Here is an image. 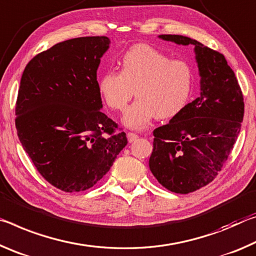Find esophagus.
Instances as JSON below:
<instances>
[{"label": "esophagus", "instance_id": "obj_1", "mask_svg": "<svg viewBox=\"0 0 256 256\" xmlns=\"http://www.w3.org/2000/svg\"><path fill=\"white\" fill-rule=\"evenodd\" d=\"M127 138H128L129 143H132V142H135L137 140L138 136L136 135V134H134V132H128L127 134Z\"/></svg>", "mask_w": 256, "mask_h": 256}]
</instances>
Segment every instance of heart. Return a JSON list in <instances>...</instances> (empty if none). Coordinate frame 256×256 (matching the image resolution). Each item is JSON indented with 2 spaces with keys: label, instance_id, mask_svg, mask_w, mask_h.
<instances>
[{
  "label": "heart",
  "instance_id": "obj_1",
  "mask_svg": "<svg viewBox=\"0 0 256 256\" xmlns=\"http://www.w3.org/2000/svg\"><path fill=\"white\" fill-rule=\"evenodd\" d=\"M121 71L106 70L98 79V90L113 110L126 111L122 122L144 129L156 116L166 119L182 110L190 100L194 71L185 60H171L148 44H137L121 58Z\"/></svg>",
  "mask_w": 256,
  "mask_h": 256
}]
</instances>
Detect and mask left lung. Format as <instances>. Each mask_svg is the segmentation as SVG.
<instances>
[{"mask_svg": "<svg viewBox=\"0 0 256 256\" xmlns=\"http://www.w3.org/2000/svg\"><path fill=\"white\" fill-rule=\"evenodd\" d=\"M158 38L194 45L200 96L169 124L153 132L148 166L163 187L188 194L206 186L232 153L244 116V98L234 72L222 54L182 35Z\"/></svg>", "mask_w": 256, "mask_h": 256, "instance_id": "obj_1", "label": "left lung"}]
</instances>
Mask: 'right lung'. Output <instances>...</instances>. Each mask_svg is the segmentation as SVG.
<instances>
[{
	"label": "right lung",
	"mask_w": 256,
	"mask_h": 256,
	"mask_svg": "<svg viewBox=\"0 0 256 256\" xmlns=\"http://www.w3.org/2000/svg\"><path fill=\"white\" fill-rule=\"evenodd\" d=\"M110 43L106 36L61 42L32 58L20 80V143L38 172L66 192L93 187L128 143L100 111L96 72Z\"/></svg>",
	"instance_id": "add662e5"
}]
</instances>
